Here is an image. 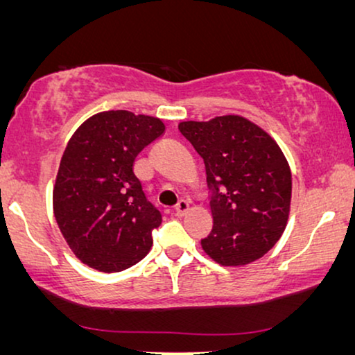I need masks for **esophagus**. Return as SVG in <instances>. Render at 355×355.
I'll list each match as a JSON object with an SVG mask.
<instances>
[{"label": "esophagus", "instance_id": "obj_1", "mask_svg": "<svg viewBox=\"0 0 355 355\" xmlns=\"http://www.w3.org/2000/svg\"><path fill=\"white\" fill-rule=\"evenodd\" d=\"M187 210H189V202L184 200V198H181V200H179L178 205H176V215L184 216V215H186Z\"/></svg>", "mask_w": 355, "mask_h": 355}]
</instances>
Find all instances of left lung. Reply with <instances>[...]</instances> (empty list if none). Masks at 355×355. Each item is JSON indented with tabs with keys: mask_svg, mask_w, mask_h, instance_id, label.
<instances>
[{
	"mask_svg": "<svg viewBox=\"0 0 355 355\" xmlns=\"http://www.w3.org/2000/svg\"><path fill=\"white\" fill-rule=\"evenodd\" d=\"M179 132L205 163L213 230L203 250L226 266L259 260L289 216L293 178L278 144L241 116L186 121Z\"/></svg>",
	"mask_w": 355,
	"mask_h": 355,
	"instance_id": "obj_1",
	"label": "left lung"
}]
</instances>
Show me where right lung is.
Listing matches in <instances>:
<instances>
[{"mask_svg":"<svg viewBox=\"0 0 355 355\" xmlns=\"http://www.w3.org/2000/svg\"><path fill=\"white\" fill-rule=\"evenodd\" d=\"M164 132L158 118L103 111L72 135L58 169L53 210L72 252L113 273L144 259L162 213L134 174L137 155Z\"/></svg>","mask_w":355,"mask_h":355,"instance_id":"add662e5","label":"right lung"}]
</instances>
